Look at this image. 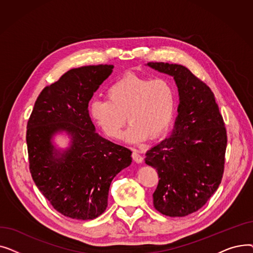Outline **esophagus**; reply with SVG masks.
Here are the masks:
<instances>
[{"instance_id":"1","label":"esophagus","mask_w":253,"mask_h":253,"mask_svg":"<svg viewBox=\"0 0 253 253\" xmlns=\"http://www.w3.org/2000/svg\"><path fill=\"white\" fill-rule=\"evenodd\" d=\"M132 158H133L134 162H136V163H141L142 160H143V158L141 157V155L136 150H133V152H132Z\"/></svg>"}]
</instances>
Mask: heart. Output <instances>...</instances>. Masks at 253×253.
Here are the masks:
<instances>
[{
	"instance_id": "1",
	"label": "heart",
	"mask_w": 253,
	"mask_h": 253,
	"mask_svg": "<svg viewBox=\"0 0 253 253\" xmlns=\"http://www.w3.org/2000/svg\"><path fill=\"white\" fill-rule=\"evenodd\" d=\"M108 100H93L89 112L93 121L111 139H121L123 127L129 142L156 138L169 127L174 115L176 93L165 78H153L129 73L106 90Z\"/></svg>"
}]
</instances>
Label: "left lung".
<instances>
[{
	"label": "left lung",
	"mask_w": 253,
	"mask_h": 253,
	"mask_svg": "<svg viewBox=\"0 0 253 253\" xmlns=\"http://www.w3.org/2000/svg\"><path fill=\"white\" fill-rule=\"evenodd\" d=\"M148 65L173 77L179 93L171 135L145 153V163L159 175L154 207L167 216H187L203 207L221 182L227 130L213 92L202 80L180 64Z\"/></svg>",
	"instance_id": "obj_1"
}]
</instances>
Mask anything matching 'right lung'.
Instances as JSON below:
<instances>
[{
    "label": "right lung",
    "mask_w": 253,
    "mask_h": 253,
    "mask_svg": "<svg viewBox=\"0 0 253 253\" xmlns=\"http://www.w3.org/2000/svg\"><path fill=\"white\" fill-rule=\"evenodd\" d=\"M113 64L72 69L40 93L26 129L32 177L52 207L66 217L90 220L108 207L114 177L131 162L132 152L98 135L88 103ZM72 144L57 152L50 138L57 131Z\"/></svg>",
    "instance_id": "obj_1"
}]
</instances>
